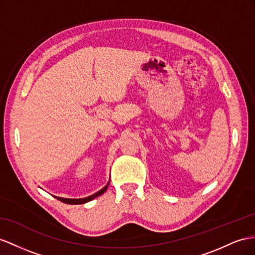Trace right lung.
I'll return each instance as SVG.
<instances>
[{"instance_id":"add662e5","label":"right lung","mask_w":255,"mask_h":255,"mask_svg":"<svg viewBox=\"0 0 255 255\" xmlns=\"http://www.w3.org/2000/svg\"><path fill=\"white\" fill-rule=\"evenodd\" d=\"M109 184H110V181L108 182V184L104 186L103 188H101L100 191H98L97 193L93 194L88 196V197H85V198H78V199H72V198H63V197H57V196H54L55 198H57L58 200H60L62 202H64V204H69V205H82V204H86V202L93 200L97 197H99L100 195H102L104 192L107 191V188L109 187Z\"/></svg>"}]
</instances>
